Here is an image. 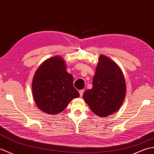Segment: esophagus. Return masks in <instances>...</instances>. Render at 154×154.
Here are the masks:
<instances>
[{"mask_svg": "<svg viewBox=\"0 0 154 154\" xmlns=\"http://www.w3.org/2000/svg\"><path fill=\"white\" fill-rule=\"evenodd\" d=\"M79 94H80V96H81V97H82V96H83V94L84 91H83V90H81V91H79Z\"/></svg>", "mask_w": 154, "mask_h": 154, "instance_id": "34e87169", "label": "esophagus"}]
</instances>
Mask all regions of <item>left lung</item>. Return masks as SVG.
Returning a JSON list of instances; mask_svg holds the SVG:
<instances>
[{"mask_svg": "<svg viewBox=\"0 0 154 154\" xmlns=\"http://www.w3.org/2000/svg\"><path fill=\"white\" fill-rule=\"evenodd\" d=\"M125 77L119 66L108 56H99L92 81V88L83 94V99L96 115L106 117L116 113L126 95Z\"/></svg>", "mask_w": 154, "mask_h": 154, "instance_id": "1", "label": "left lung"}]
</instances>
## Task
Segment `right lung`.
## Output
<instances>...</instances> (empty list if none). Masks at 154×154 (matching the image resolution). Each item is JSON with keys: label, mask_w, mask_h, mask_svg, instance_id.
Masks as SVG:
<instances>
[{"label": "right lung", "mask_w": 154, "mask_h": 154, "mask_svg": "<svg viewBox=\"0 0 154 154\" xmlns=\"http://www.w3.org/2000/svg\"><path fill=\"white\" fill-rule=\"evenodd\" d=\"M66 62L55 56L42 62L32 81L33 97L42 112L56 115L64 110L79 93L73 87L72 75L67 73Z\"/></svg>", "instance_id": "1"}]
</instances>
